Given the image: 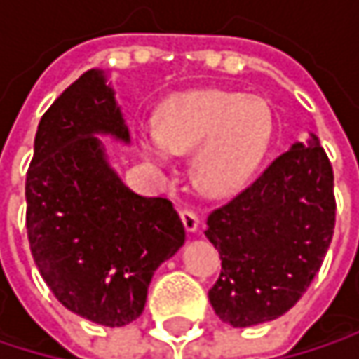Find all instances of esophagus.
<instances>
[{"label": "esophagus", "mask_w": 359, "mask_h": 359, "mask_svg": "<svg viewBox=\"0 0 359 359\" xmlns=\"http://www.w3.org/2000/svg\"><path fill=\"white\" fill-rule=\"evenodd\" d=\"M180 220H182L187 233H195V231L199 229V216H197L193 210H187V208L180 210Z\"/></svg>", "instance_id": "34e87169"}]
</instances>
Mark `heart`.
<instances>
[{
    "label": "heart",
    "mask_w": 359,
    "mask_h": 359,
    "mask_svg": "<svg viewBox=\"0 0 359 359\" xmlns=\"http://www.w3.org/2000/svg\"><path fill=\"white\" fill-rule=\"evenodd\" d=\"M272 137V109L264 100L199 89L180 93L160 109L156 137L141 139V151L158 168H168V154L193 151L195 187L205 195L222 197L239 191L253 177Z\"/></svg>",
    "instance_id": "obj_1"
}]
</instances>
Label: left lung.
Instances as JSON below:
<instances>
[{
	"label": "left lung",
	"mask_w": 359,
	"mask_h": 359,
	"mask_svg": "<svg viewBox=\"0 0 359 359\" xmlns=\"http://www.w3.org/2000/svg\"><path fill=\"white\" fill-rule=\"evenodd\" d=\"M332 187L330 160L312 135L208 216L205 237L222 259L208 297L222 323H268L299 302L334 233Z\"/></svg>",
	"instance_id": "1"
}]
</instances>
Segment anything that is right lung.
<instances>
[{
	"instance_id": "obj_1",
	"label": "right lung",
	"mask_w": 359,
	"mask_h": 359,
	"mask_svg": "<svg viewBox=\"0 0 359 359\" xmlns=\"http://www.w3.org/2000/svg\"><path fill=\"white\" fill-rule=\"evenodd\" d=\"M128 128L102 70L79 76L47 109L27 172V233L36 268L70 312L104 326L141 316L154 272L184 243L164 197L130 191L102 141Z\"/></svg>"
}]
</instances>
